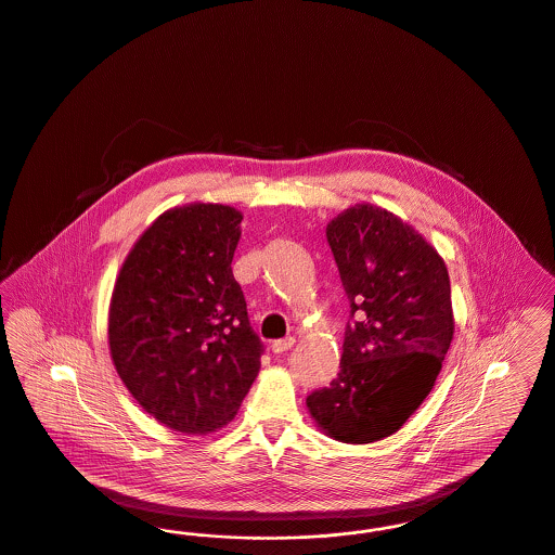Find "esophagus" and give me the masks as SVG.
Returning <instances> with one entry per match:
<instances>
[{"label":"esophagus","instance_id":"obj_1","mask_svg":"<svg viewBox=\"0 0 555 555\" xmlns=\"http://www.w3.org/2000/svg\"><path fill=\"white\" fill-rule=\"evenodd\" d=\"M293 345H295V339H293V337L279 339V341H274V344H272V353H285V351H289Z\"/></svg>","mask_w":555,"mask_h":555}]
</instances>
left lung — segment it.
<instances>
[{"label": "left lung", "mask_w": 555, "mask_h": 555, "mask_svg": "<svg viewBox=\"0 0 555 555\" xmlns=\"http://www.w3.org/2000/svg\"><path fill=\"white\" fill-rule=\"evenodd\" d=\"M351 322L337 378L306 399L320 430L364 446L397 433L430 393L453 339L448 266L393 211L356 204L326 224Z\"/></svg>", "instance_id": "obj_1"}]
</instances>
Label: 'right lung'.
I'll return each mask as SVG.
<instances>
[{"mask_svg":"<svg viewBox=\"0 0 555 555\" xmlns=\"http://www.w3.org/2000/svg\"><path fill=\"white\" fill-rule=\"evenodd\" d=\"M243 214L186 204L132 245L107 312L114 369L137 403L185 435L231 423L260 370L262 341L233 276Z\"/></svg>","mask_w":555,"mask_h":555,"instance_id":"obj_1","label":"right lung"}]
</instances>
